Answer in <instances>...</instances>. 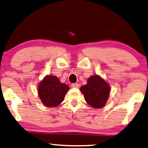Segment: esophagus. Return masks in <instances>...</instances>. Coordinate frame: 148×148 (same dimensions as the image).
Wrapping results in <instances>:
<instances>
[{
  "label": "esophagus",
  "instance_id": "obj_1",
  "mask_svg": "<svg viewBox=\"0 0 148 148\" xmlns=\"http://www.w3.org/2000/svg\"><path fill=\"white\" fill-rule=\"evenodd\" d=\"M71 87L72 88H79V85L78 83H73L71 85Z\"/></svg>",
  "mask_w": 148,
  "mask_h": 148
}]
</instances>
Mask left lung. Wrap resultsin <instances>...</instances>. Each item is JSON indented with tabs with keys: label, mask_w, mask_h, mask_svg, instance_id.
<instances>
[{
	"label": "left lung",
	"mask_w": 148,
	"mask_h": 148,
	"mask_svg": "<svg viewBox=\"0 0 148 148\" xmlns=\"http://www.w3.org/2000/svg\"><path fill=\"white\" fill-rule=\"evenodd\" d=\"M80 90L83 93L86 102L96 108L105 105L110 93L108 84L98 75L91 76L87 85L82 86Z\"/></svg>",
	"instance_id": "1"
}]
</instances>
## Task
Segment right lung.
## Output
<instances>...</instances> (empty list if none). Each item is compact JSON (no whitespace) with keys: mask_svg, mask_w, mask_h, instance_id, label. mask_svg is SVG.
<instances>
[{"mask_svg":"<svg viewBox=\"0 0 148 148\" xmlns=\"http://www.w3.org/2000/svg\"><path fill=\"white\" fill-rule=\"evenodd\" d=\"M69 89L70 87L61 83L57 76L49 75L39 85L38 94L43 104L48 107H55L63 102Z\"/></svg>","mask_w":148,"mask_h":148,"instance_id":"1","label":"right lung"}]
</instances>
